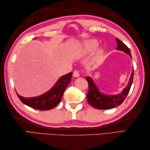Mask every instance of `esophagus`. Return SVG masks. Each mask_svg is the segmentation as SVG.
Wrapping results in <instances>:
<instances>
[{"label":"esophagus","mask_w":150,"mask_h":150,"mask_svg":"<svg viewBox=\"0 0 150 150\" xmlns=\"http://www.w3.org/2000/svg\"><path fill=\"white\" fill-rule=\"evenodd\" d=\"M73 77H75V78H77L79 77V76H80V73H79V71H75L74 72H73Z\"/></svg>","instance_id":"esophagus-1"}]
</instances>
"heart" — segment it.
Segmentation results:
<instances>
[{"mask_svg": "<svg viewBox=\"0 0 150 150\" xmlns=\"http://www.w3.org/2000/svg\"><path fill=\"white\" fill-rule=\"evenodd\" d=\"M98 45V42L96 39H91L87 41H85L84 42L81 44L80 46H79L77 48L73 51L72 56L75 59H80L82 57H84L88 54L92 52ZM104 50L103 47H100L98 49L97 53V58L100 59L104 55Z\"/></svg>", "mask_w": 150, "mask_h": 150, "instance_id": "1", "label": "heart"}]
</instances>
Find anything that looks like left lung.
Segmentation results:
<instances>
[{
    "label": "left lung",
    "instance_id": "obj_1",
    "mask_svg": "<svg viewBox=\"0 0 150 150\" xmlns=\"http://www.w3.org/2000/svg\"><path fill=\"white\" fill-rule=\"evenodd\" d=\"M116 41L117 43L116 50L126 53L132 58L131 52L128 47L117 38H116ZM133 75L134 70L133 69L128 86H126L120 93L115 95H106L102 93L95 83L93 79L90 77H86V81L89 85V91L87 94V100L89 104L98 110H108L119 106L123 103L129 93L133 82Z\"/></svg>",
    "mask_w": 150,
    "mask_h": 150
}]
</instances>
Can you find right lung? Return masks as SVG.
I'll return each mask as SVG.
<instances>
[{
  "instance_id": "1",
  "label": "right lung",
  "mask_w": 150,
  "mask_h": 150,
  "mask_svg": "<svg viewBox=\"0 0 150 150\" xmlns=\"http://www.w3.org/2000/svg\"><path fill=\"white\" fill-rule=\"evenodd\" d=\"M72 72L62 76L50 90L41 95L34 97H24L17 95L26 106L39 110H50L60 103L66 87L71 80Z\"/></svg>"
}]
</instances>
